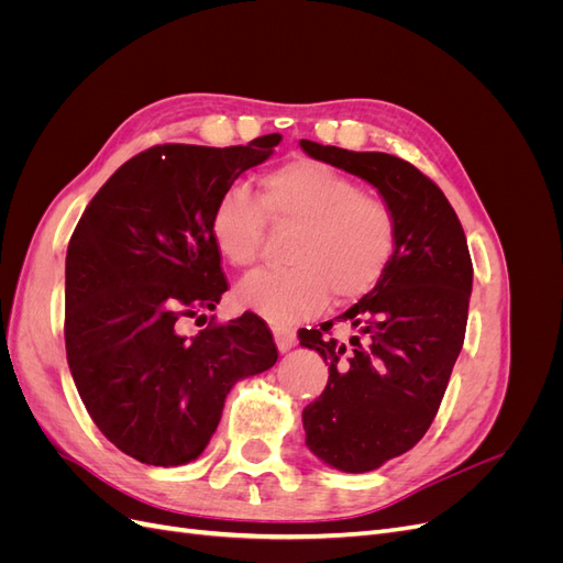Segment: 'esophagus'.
<instances>
[{
	"mask_svg": "<svg viewBox=\"0 0 563 563\" xmlns=\"http://www.w3.org/2000/svg\"><path fill=\"white\" fill-rule=\"evenodd\" d=\"M272 333H275V343L279 352H288L296 345V331L291 327H275Z\"/></svg>",
	"mask_w": 563,
	"mask_h": 563,
	"instance_id": "34e87169",
	"label": "esophagus"
}]
</instances>
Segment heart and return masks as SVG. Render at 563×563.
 I'll return each instance as SVG.
<instances>
[{
	"label": "heart",
	"mask_w": 563,
	"mask_h": 563,
	"mask_svg": "<svg viewBox=\"0 0 563 563\" xmlns=\"http://www.w3.org/2000/svg\"><path fill=\"white\" fill-rule=\"evenodd\" d=\"M265 220L296 228L286 251L291 265L255 272L236 288V300L275 323L310 317L329 294L340 302L366 296L395 253L391 209L323 162L294 159L272 168L261 178L258 199L242 187L220 195L211 216L220 255L234 267H251L263 249Z\"/></svg>",
	"instance_id": "obj_1"
}]
</instances>
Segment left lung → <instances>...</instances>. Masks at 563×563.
I'll return each mask as SVG.
<instances>
[{
    "label": "left lung",
    "instance_id": "left-lung-1",
    "mask_svg": "<svg viewBox=\"0 0 563 563\" xmlns=\"http://www.w3.org/2000/svg\"><path fill=\"white\" fill-rule=\"evenodd\" d=\"M312 159L371 183L395 213L397 242L383 279L347 312L354 329H302L300 345L329 364L319 399L302 408L305 444L340 472H371L430 430L463 350L472 261L463 225L439 187L385 152L300 141Z\"/></svg>",
    "mask_w": 563,
    "mask_h": 563
}]
</instances>
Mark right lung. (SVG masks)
<instances>
[{
  "label": "right lung",
  "mask_w": 563,
  "mask_h": 563,
  "mask_svg": "<svg viewBox=\"0 0 563 563\" xmlns=\"http://www.w3.org/2000/svg\"><path fill=\"white\" fill-rule=\"evenodd\" d=\"M279 141L150 147L100 187L67 244V366L98 430L145 465L199 457L234 383L277 362L253 312L211 317L192 338L183 323L207 319L228 291L211 234L216 201Z\"/></svg>",
  "instance_id": "1"
}]
</instances>
